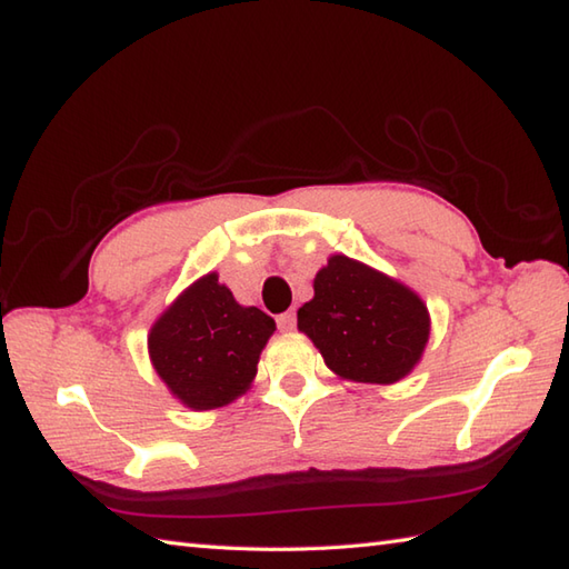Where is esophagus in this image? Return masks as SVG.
<instances>
[{"instance_id": "obj_1", "label": "esophagus", "mask_w": 569, "mask_h": 569, "mask_svg": "<svg viewBox=\"0 0 569 569\" xmlns=\"http://www.w3.org/2000/svg\"><path fill=\"white\" fill-rule=\"evenodd\" d=\"M276 325H278V330H281V332H291L296 328V310L281 312V316L276 318Z\"/></svg>"}]
</instances>
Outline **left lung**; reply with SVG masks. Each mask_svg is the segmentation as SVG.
Instances as JSON below:
<instances>
[{
    "instance_id": "8db88e82",
    "label": "left lung",
    "mask_w": 569,
    "mask_h": 569,
    "mask_svg": "<svg viewBox=\"0 0 569 569\" xmlns=\"http://www.w3.org/2000/svg\"><path fill=\"white\" fill-rule=\"evenodd\" d=\"M312 288L316 298L298 310V328L335 373L393 383L418 365L430 318L410 288L342 253L318 271Z\"/></svg>"
}]
</instances>
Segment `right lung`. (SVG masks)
<instances>
[{"label": "right lung", "mask_w": 569, "mask_h": 569, "mask_svg": "<svg viewBox=\"0 0 569 569\" xmlns=\"http://www.w3.org/2000/svg\"><path fill=\"white\" fill-rule=\"evenodd\" d=\"M276 330L271 316L241 308L217 273L202 276L149 335L153 369L188 408H220L249 389Z\"/></svg>", "instance_id": "add662e5"}]
</instances>
